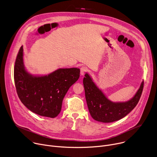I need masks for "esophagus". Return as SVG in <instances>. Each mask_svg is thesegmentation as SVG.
<instances>
[{
  "mask_svg": "<svg viewBox=\"0 0 157 157\" xmlns=\"http://www.w3.org/2000/svg\"><path fill=\"white\" fill-rule=\"evenodd\" d=\"M87 71V69L86 66H82L80 68V73H81V75L82 76L84 75V73Z\"/></svg>",
  "mask_w": 157,
  "mask_h": 157,
  "instance_id": "34e87169",
  "label": "esophagus"
}]
</instances>
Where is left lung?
Returning <instances> with one entry per match:
<instances>
[{"label":"left lung","instance_id":"obj_1","mask_svg":"<svg viewBox=\"0 0 157 157\" xmlns=\"http://www.w3.org/2000/svg\"><path fill=\"white\" fill-rule=\"evenodd\" d=\"M83 79L85 97L87 107L91 117L101 122H113L126 116L138 104L141 97L144 81L136 95L125 102H111L96 86L87 73Z\"/></svg>","mask_w":157,"mask_h":157}]
</instances>
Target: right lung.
<instances>
[{"mask_svg":"<svg viewBox=\"0 0 157 157\" xmlns=\"http://www.w3.org/2000/svg\"><path fill=\"white\" fill-rule=\"evenodd\" d=\"M78 68L58 69L48 76H33L25 70L23 47L15 62L14 82L18 96L30 110L41 116L54 118L61 110L69 88L79 79Z\"/></svg>","mask_w":157,"mask_h":157,"instance_id":"obj_1","label":"right lung"}]
</instances>
